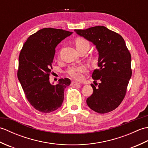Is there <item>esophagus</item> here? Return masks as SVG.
Returning <instances> with one entry per match:
<instances>
[{
  "mask_svg": "<svg viewBox=\"0 0 148 148\" xmlns=\"http://www.w3.org/2000/svg\"><path fill=\"white\" fill-rule=\"evenodd\" d=\"M79 84H81L80 83H77V82H76V81H72L71 82V85L72 86H77V85H79Z\"/></svg>",
  "mask_w": 148,
  "mask_h": 148,
  "instance_id": "1",
  "label": "esophagus"
}]
</instances>
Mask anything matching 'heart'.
<instances>
[{
	"instance_id": "obj_1",
	"label": "heart",
	"mask_w": 148,
	"mask_h": 148,
	"mask_svg": "<svg viewBox=\"0 0 148 148\" xmlns=\"http://www.w3.org/2000/svg\"><path fill=\"white\" fill-rule=\"evenodd\" d=\"M75 45H76V49H80L82 48H87L89 49L90 43L87 40L83 38H77L75 40ZM87 71V68L85 66L79 65V66H72L70 67L67 71L68 74L74 78L75 79L80 80L82 79V74Z\"/></svg>"
}]
</instances>
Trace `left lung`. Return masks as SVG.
<instances>
[{
  "label": "left lung",
  "mask_w": 148,
  "mask_h": 148,
  "mask_svg": "<svg viewBox=\"0 0 148 148\" xmlns=\"http://www.w3.org/2000/svg\"><path fill=\"white\" fill-rule=\"evenodd\" d=\"M74 31L92 42L99 52V68L92 74L95 85L91 84L93 92L86 99L87 105L100 114L112 111L123 100L132 76L131 55L125 40L103 26Z\"/></svg>",
  "instance_id": "1"
}]
</instances>
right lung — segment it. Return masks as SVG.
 I'll return each mask as SVG.
<instances>
[{
    "instance_id": "right-lung-1",
    "label": "right lung",
    "mask_w": 148,
    "mask_h": 148,
    "mask_svg": "<svg viewBox=\"0 0 148 148\" xmlns=\"http://www.w3.org/2000/svg\"><path fill=\"white\" fill-rule=\"evenodd\" d=\"M73 32L45 28L27 39L19 56L18 78L28 101L37 111L49 113L60 108L68 78L54 85L49 82L55 48Z\"/></svg>"
}]
</instances>
